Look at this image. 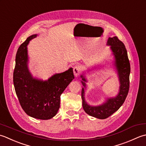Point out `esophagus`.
<instances>
[{
  "label": "esophagus",
  "mask_w": 146,
  "mask_h": 146,
  "mask_svg": "<svg viewBox=\"0 0 146 146\" xmlns=\"http://www.w3.org/2000/svg\"><path fill=\"white\" fill-rule=\"evenodd\" d=\"M73 72H74V74L75 77H77L78 76L79 74H80V69L79 67H74V69H73Z\"/></svg>",
  "instance_id": "obj_1"
}]
</instances>
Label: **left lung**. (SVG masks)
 <instances>
[{"label": "left lung", "mask_w": 146, "mask_h": 146, "mask_svg": "<svg viewBox=\"0 0 146 146\" xmlns=\"http://www.w3.org/2000/svg\"><path fill=\"white\" fill-rule=\"evenodd\" d=\"M106 44L110 46L113 55H114V65L118 75L120 82L119 91L115 97L107 98L106 101L102 105L91 106L87 103L85 100V90L88 81L84 74L81 75L82 84L84 86L81 91L82 100V107L86 113L92 117L105 119L109 117L113 113L117 111L123 105L129 90V76L130 73V65L127 52L123 42L117 36L110 37L107 41Z\"/></svg>", "instance_id": "obj_1"}]
</instances>
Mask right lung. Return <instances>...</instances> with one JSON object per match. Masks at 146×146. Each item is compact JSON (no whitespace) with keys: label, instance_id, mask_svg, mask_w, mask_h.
I'll use <instances>...</instances> for the list:
<instances>
[{"label":"right lung","instance_id":"add662e5","mask_svg":"<svg viewBox=\"0 0 146 146\" xmlns=\"http://www.w3.org/2000/svg\"><path fill=\"white\" fill-rule=\"evenodd\" d=\"M36 36V34L29 36L17 50L13 82L20 105L26 113L35 118L49 120L57 113L61 94L74 76L72 68H70L46 81L33 77L28 69L27 45Z\"/></svg>","mask_w":146,"mask_h":146}]
</instances>
